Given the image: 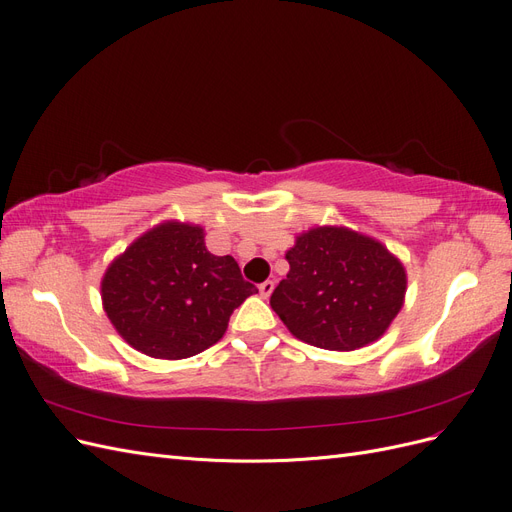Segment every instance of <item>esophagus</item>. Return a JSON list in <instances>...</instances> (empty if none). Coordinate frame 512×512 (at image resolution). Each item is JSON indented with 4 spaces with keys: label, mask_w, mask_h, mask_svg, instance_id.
Here are the masks:
<instances>
[{
    "label": "esophagus",
    "mask_w": 512,
    "mask_h": 512,
    "mask_svg": "<svg viewBox=\"0 0 512 512\" xmlns=\"http://www.w3.org/2000/svg\"><path fill=\"white\" fill-rule=\"evenodd\" d=\"M273 288H275V282H271V280H267V282H262L260 286H258V292H260V297L262 299H267L269 294L273 292Z\"/></svg>",
    "instance_id": "1"
}]
</instances>
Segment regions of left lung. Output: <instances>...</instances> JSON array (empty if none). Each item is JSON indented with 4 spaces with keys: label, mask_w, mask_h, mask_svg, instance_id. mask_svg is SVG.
Instances as JSON below:
<instances>
[{
    "label": "left lung",
    "mask_w": 512,
    "mask_h": 512,
    "mask_svg": "<svg viewBox=\"0 0 512 512\" xmlns=\"http://www.w3.org/2000/svg\"><path fill=\"white\" fill-rule=\"evenodd\" d=\"M290 271L271 294L273 312L301 342L350 352L376 342L404 305L401 260L361 232L316 226L286 252Z\"/></svg>",
    "instance_id": "left-lung-1"
}]
</instances>
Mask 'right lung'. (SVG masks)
<instances>
[{
	"instance_id": "add662e5",
	"label": "right lung",
	"mask_w": 512,
	"mask_h": 512,
	"mask_svg": "<svg viewBox=\"0 0 512 512\" xmlns=\"http://www.w3.org/2000/svg\"><path fill=\"white\" fill-rule=\"evenodd\" d=\"M102 305L126 342L153 359H188L218 344L230 314L258 288L237 260L215 256L205 230L170 220L147 230L108 265Z\"/></svg>"
}]
</instances>
